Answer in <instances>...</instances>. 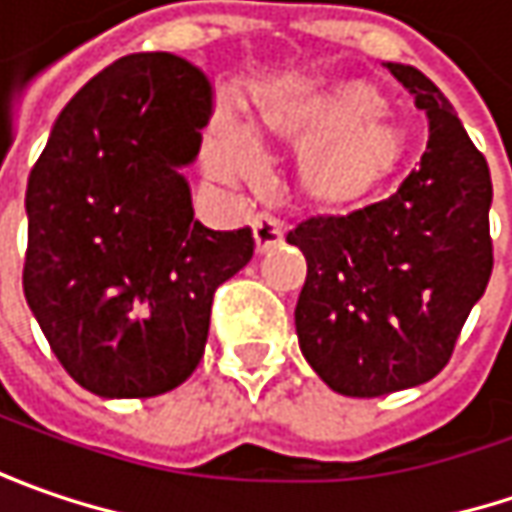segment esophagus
Segmentation results:
<instances>
[{"mask_svg": "<svg viewBox=\"0 0 512 512\" xmlns=\"http://www.w3.org/2000/svg\"><path fill=\"white\" fill-rule=\"evenodd\" d=\"M253 239H256V250L267 253L276 245H282L285 233H282V225L273 216H256L253 219Z\"/></svg>", "mask_w": 512, "mask_h": 512, "instance_id": "34e87169", "label": "esophagus"}]
</instances>
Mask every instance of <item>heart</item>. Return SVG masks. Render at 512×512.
<instances>
[{"label":"heart","mask_w":512,"mask_h":512,"mask_svg":"<svg viewBox=\"0 0 512 512\" xmlns=\"http://www.w3.org/2000/svg\"><path fill=\"white\" fill-rule=\"evenodd\" d=\"M387 102L367 82L290 88L259 102L256 139L267 150L299 159V187L313 205L344 210L393 176L404 156V133L384 122ZM253 150L225 130L210 150L216 176L253 168Z\"/></svg>","instance_id":"1"}]
</instances>
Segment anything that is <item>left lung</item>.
Wrapping results in <instances>:
<instances>
[{
    "instance_id": "8db88e82",
    "label": "left lung",
    "mask_w": 512,
    "mask_h": 512,
    "mask_svg": "<svg viewBox=\"0 0 512 512\" xmlns=\"http://www.w3.org/2000/svg\"><path fill=\"white\" fill-rule=\"evenodd\" d=\"M387 70L430 122L419 168L376 205L287 233L307 259L299 347L330 390L359 399L430 382L493 273L487 159L422 70Z\"/></svg>"
}]
</instances>
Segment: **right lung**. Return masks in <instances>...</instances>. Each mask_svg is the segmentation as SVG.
I'll list each match as a JSON object with an SVG mask.
<instances>
[{
	"instance_id": "add662e5",
	"label": "right lung",
	"mask_w": 512,
	"mask_h": 512,
	"mask_svg": "<svg viewBox=\"0 0 512 512\" xmlns=\"http://www.w3.org/2000/svg\"><path fill=\"white\" fill-rule=\"evenodd\" d=\"M213 90L173 53H130L59 113L30 170L22 287L56 359L102 399H148L205 353L216 287L253 233L193 219L182 176Z\"/></svg>"
}]
</instances>
